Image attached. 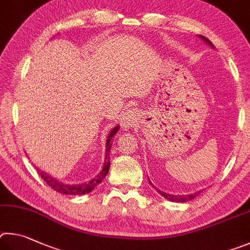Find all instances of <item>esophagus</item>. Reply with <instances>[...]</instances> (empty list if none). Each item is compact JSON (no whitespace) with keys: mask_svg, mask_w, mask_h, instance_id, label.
<instances>
[{"mask_svg":"<svg viewBox=\"0 0 250 250\" xmlns=\"http://www.w3.org/2000/svg\"><path fill=\"white\" fill-rule=\"evenodd\" d=\"M137 122V116H136V113L133 112V111H127L125 112L124 115L122 116V120H121V125L123 128H130L133 127V126L136 124Z\"/></svg>","mask_w":250,"mask_h":250,"instance_id":"esophagus-1","label":"esophagus"}]
</instances>
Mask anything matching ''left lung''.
<instances>
[{"mask_svg": "<svg viewBox=\"0 0 250 250\" xmlns=\"http://www.w3.org/2000/svg\"><path fill=\"white\" fill-rule=\"evenodd\" d=\"M200 37L202 38L205 42L209 43V45H211V46L213 47V43H212L211 42H209L208 38H205L204 36H200ZM157 191H158L159 193L164 196V198H166V199L169 200V201H171V202H187V201H190V200H192V199H194L195 196H198V194L200 193V191H199V192H196V193H194V194H188V195H173V194L166 193V192H163V191H160V190H157Z\"/></svg>", "mask_w": 250, "mask_h": 250, "instance_id": "8db88e82", "label": "left lung"}]
</instances>
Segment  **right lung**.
<instances>
[{"label": "right lung", "mask_w": 250, "mask_h": 250, "mask_svg": "<svg viewBox=\"0 0 250 250\" xmlns=\"http://www.w3.org/2000/svg\"><path fill=\"white\" fill-rule=\"evenodd\" d=\"M120 129V126H116L115 128H113L111 130V133L107 136L106 139V154H105V161H104V166L102 171H101L98 176L95 178L92 179L91 181L85 182V183H81V185H65V183L60 182L59 180H57L54 177L49 176L46 172H42V170L37 169V171L39 173V176L42 177V179L45 181L48 186H49L51 189H54L55 191L59 192L61 194H65V195H81V194H86L90 193L92 190L95 189V187L100 185L101 182L103 181V179L106 177V174L109 170V151H111V147H112V138L114 135L117 133V130Z\"/></svg>", "instance_id": "right-lung-1"}]
</instances>
